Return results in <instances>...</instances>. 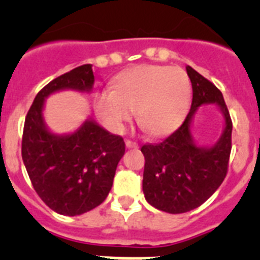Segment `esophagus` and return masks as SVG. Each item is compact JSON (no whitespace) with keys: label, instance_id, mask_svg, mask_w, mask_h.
Segmentation results:
<instances>
[{"label":"esophagus","instance_id":"1","mask_svg":"<svg viewBox=\"0 0 260 260\" xmlns=\"http://www.w3.org/2000/svg\"><path fill=\"white\" fill-rule=\"evenodd\" d=\"M125 144H126V148H137V147H138V144L135 143V142L128 141V139L125 142Z\"/></svg>","mask_w":260,"mask_h":260}]
</instances>
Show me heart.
<instances>
[{
	"label": "heart",
	"instance_id": "heart-1",
	"mask_svg": "<svg viewBox=\"0 0 260 260\" xmlns=\"http://www.w3.org/2000/svg\"><path fill=\"white\" fill-rule=\"evenodd\" d=\"M191 83L180 68L141 65L117 77L95 98V112L113 132H121L138 109V121L153 137L174 132L185 119Z\"/></svg>",
	"mask_w": 260,
	"mask_h": 260
}]
</instances>
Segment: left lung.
<instances>
[{
	"mask_svg": "<svg viewBox=\"0 0 260 260\" xmlns=\"http://www.w3.org/2000/svg\"><path fill=\"white\" fill-rule=\"evenodd\" d=\"M191 80L192 103L182 125L161 143L142 147L144 198L168 213L189 212L219 189L228 171L232 150V119L222 93L198 71L186 66ZM212 104L220 110L224 126L212 145H199L192 137V121L199 108Z\"/></svg>",
	"mask_w": 260,
	"mask_h": 260,
	"instance_id": "left-lung-1",
	"label": "left lung"
}]
</instances>
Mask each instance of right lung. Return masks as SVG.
Listing matches in <instances>:
<instances>
[{
  "instance_id": "right-lung-1",
  "label": "right lung",
  "mask_w": 260,
  "mask_h": 260,
  "mask_svg": "<svg viewBox=\"0 0 260 260\" xmlns=\"http://www.w3.org/2000/svg\"><path fill=\"white\" fill-rule=\"evenodd\" d=\"M92 65H82L53 79L36 95L24 121L22 158L32 186L54 212L77 216L100 206L109 194L125 142L95 119L69 134H54L45 123V99L59 91H92Z\"/></svg>"
}]
</instances>
